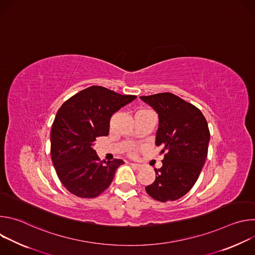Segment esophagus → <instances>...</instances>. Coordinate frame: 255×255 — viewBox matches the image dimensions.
<instances>
[{
	"instance_id": "esophagus-1",
	"label": "esophagus",
	"mask_w": 255,
	"mask_h": 255,
	"mask_svg": "<svg viewBox=\"0 0 255 255\" xmlns=\"http://www.w3.org/2000/svg\"><path fill=\"white\" fill-rule=\"evenodd\" d=\"M131 166H132L134 169H136V170H139V169L142 168V165H141V164H138V163H131Z\"/></svg>"
}]
</instances>
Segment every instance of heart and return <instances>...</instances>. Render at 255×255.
<instances>
[{
  "instance_id": "b5f03b06",
  "label": "heart",
  "mask_w": 255,
  "mask_h": 255,
  "mask_svg": "<svg viewBox=\"0 0 255 255\" xmlns=\"http://www.w3.org/2000/svg\"><path fill=\"white\" fill-rule=\"evenodd\" d=\"M131 154H132V155H133V154H134V152H132V153H131Z\"/></svg>"
}]
</instances>
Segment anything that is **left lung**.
<instances>
[{
	"label": "left lung",
	"instance_id": "8db88e82",
	"mask_svg": "<svg viewBox=\"0 0 255 255\" xmlns=\"http://www.w3.org/2000/svg\"><path fill=\"white\" fill-rule=\"evenodd\" d=\"M158 114L155 144L164 154L154 169L153 184L145 188L156 201H175L196 184L208 154L210 131L199 109L171 93L142 96Z\"/></svg>",
	"mask_w": 255,
	"mask_h": 255
}]
</instances>
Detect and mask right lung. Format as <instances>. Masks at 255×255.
<instances>
[{
	"label": "right lung",
	"mask_w": 255,
	"mask_h": 255,
	"mask_svg": "<svg viewBox=\"0 0 255 255\" xmlns=\"http://www.w3.org/2000/svg\"><path fill=\"white\" fill-rule=\"evenodd\" d=\"M137 97L92 86L65 101L52 124L51 159L61 184L80 198H96L111 185L122 159L101 161L93 148L107 136L112 115Z\"/></svg>",
	"instance_id": "1"
}]
</instances>
